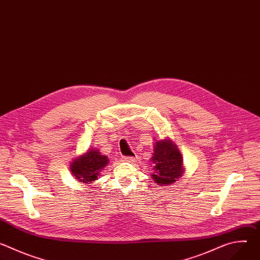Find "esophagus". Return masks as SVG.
Listing matches in <instances>:
<instances>
[{
  "mask_svg": "<svg viewBox=\"0 0 260 260\" xmlns=\"http://www.w3.org/2000/svg\"><path fill=\"white\" fill-rule=\"evenodd\" d=\"M137 160V157L135 156H124L123 157V161H126V162H135Z\"/></svg>",
  "mask_w": 260,
  "mask_h": 260,
  "instance_id": "esophagus-1",
  "label": "esophagus"
}]
</instances>
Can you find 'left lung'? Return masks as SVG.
I'll return each mask as SVG.
<instances>
[{"mask_svg": "<svg viewBox=\"0 0 260 260\" xmlns=\"http://www.w3.org/2000/svg\"><path fill=\"white\" fill-rule=\"evenodd\" d=\"M151 161L153 162L154 174L152 179L159 185H169L176 182L183 174L182 155L176 145L171 141H157Z\"/></svg>", "mask_w": 260, "mask_h": 260, "instance_id": "1", "label": "left lung"}]
</instances>
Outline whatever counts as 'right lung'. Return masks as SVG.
<instances>
[{
	"mask_svg": "<svg viewBox=\"0 0 260 260\" xmlns=\"http://www.w3.org/2000/svg\"><path fill=\"white\" fill-rule=\"evenodd\" d=\"M108 164V157L99 150H89L84 155L76 158L71 165V172L78 181L85 184L96 180L99 172Z\"/></svg>",
	"mask_w": 260,
	"mask_h": 260,
	"instance_id": "1",
	"label": "right lung"
}]
</instances>
